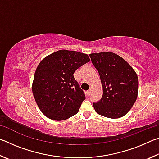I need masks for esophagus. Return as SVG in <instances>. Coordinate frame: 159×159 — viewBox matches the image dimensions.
<instances>
[{
  "label": "esophagus",
  "mask_w": 159,
  "mask_h": 159,
  "mask_svg": "<svg viewBox=\"0 0 159 159\" xmlns=\"http://www.w3.org/2000/svg\"><path fill=\"white\" fill-rule=\"evenodd\" d=\"M87 93H88V95H90V93H92V90H91V88H90V90H88V92H87Z\"/></svg>",
  "instance_id": "esophagus-1"
}]
</instances>
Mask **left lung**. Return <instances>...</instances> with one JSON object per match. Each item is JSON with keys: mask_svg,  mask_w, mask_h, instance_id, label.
Wrapping results in <instances>:
<instances>
[{"mask_svg": "<svg viewBox=\"0 0 159 159\" xmlns=\"http://www.w3.org/2000/svg\"><path fill=\"white\" fill-rule=\"evenodd\" d=\"M100 76L103 95L93 103L98 114L109 118L125 116L134 105L138 93V78L130 64L111 52L90 54Z\"/></svg>", "mask_w": 159, "mask_h": 159, "instance_id": "8db88e82", "label": "left lung"}]
</instances>
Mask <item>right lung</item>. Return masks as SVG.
Here are the masks:
<instances>
[{"label":"right lung","mask_w":159,"mask_h":159,"mask_svg":"<svg viewBox=\"0 0 159 159\" xmlns=\"http://www.w3.org/2000/svg\"><path fill=\"white\" fill-rule=\"evenodd\" d=\"M90 60L87 54L60 50L41 61L35 72L32 92L39 109L53 120H64L77 114L85 93L74 74Z\"/></svg>","instance_id":"right-lung-1"}]
</instances>
